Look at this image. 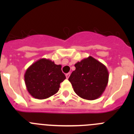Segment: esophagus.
Here are the masks:
<instances>
[{"mask_svg":"<svg viewBox=\"0 0 134 134\" xmlns=\"http://www.w3.org/2000/svg\"><path fill=\"white\" fill-rule=\"evenodd\" d=\"M70 73H67V74H66V79H68V78L70 77Z\"/></svg>","mask_w":134,"mask_h":134,"instance_id":"obj_1","label":"esophagus"}]
</instances>
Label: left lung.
I'll use <instances>...</instances> for the list:
<instances>
[{"label": "left lung", "mask_w": 134, "mask_h": 134, "mask_svg": "<svg viewBox=\"0 0 134 134\" xmlns=\"http://www.w3.org/2000/svg\"><path fill=\"white\" fill-rule=\"evenodd\" d=\"M68 80L76 94L82 99L95 100L102 95L109 81V71L100 62L92 56L76 63Z\"/></svg>", "instance_id": "obj_1"}]
</instances>
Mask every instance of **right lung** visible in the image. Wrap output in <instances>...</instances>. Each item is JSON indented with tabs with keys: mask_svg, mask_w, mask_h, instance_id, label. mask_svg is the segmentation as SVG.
<instances>
[{
	"mask_svg": "<svg viewBox=\"0 0 134 134\" xmlns=\"http://www.w3.org/2000/svg\"><path fill=\"white\" fill-rule=\"evenodd\" d=\"M61 65L49 59L41 58L28 67L24 74L28 93L35 99H45L58 93L66 79Z\"/></svg>",
	"mask_w": 134,
	"mask_h": 134,
	"instance_id": "obj_1",
	"label": "right lung"
}]
</instances>
